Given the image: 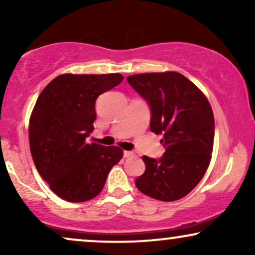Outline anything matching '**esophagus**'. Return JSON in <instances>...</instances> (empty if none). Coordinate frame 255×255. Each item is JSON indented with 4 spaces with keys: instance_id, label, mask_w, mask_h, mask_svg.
Instances as JSON below:
<instances>
[{
    "instance_id": "1",
    "label": "esophagus",
    "mask_w": 255,
    "mask_h": 255,
    "mask_svg": "<svg viewBox=\"0 0 255 255\" xmlns=\"http://www.w3.org/2000/svg\"><path fill=\"white\" fill-rule=\"evenodd\" d=\"M133 152H131V151H124V157L125 158H128V157H131V156H133Z\"/></svg>"
}]
</instances>
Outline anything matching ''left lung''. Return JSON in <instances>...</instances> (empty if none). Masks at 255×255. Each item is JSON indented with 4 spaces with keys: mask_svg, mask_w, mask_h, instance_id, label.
<instances>
[{
    "mask_svg": "<svg viewBox=\"0 0 255 255\" xmlns=\"http://www.w3.org/2000/svg\"><path fill=\"white\" fill-rule=\"evenodd\" d=\"M128 84L147 102L151 131L162 134L159 159L142 157L145 172L135 180L140 192L162 201L183 198L209 168L215 119L209 101L177 72L129 75Z\"/></svg>",
    "mask_w": 255,
    "mask_h": 255,
    "instance_id": "left-lung-1",
    "label": "left lung"
}]
</instances>
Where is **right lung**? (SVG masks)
Listing matches in <instances>:
<instances>
[{
	"mask_svg": "<svg viewBox=\"0 0 255 255\" xmlns=\"http://www.w3.org/2000/svg\"><path fill=\"white\" fill-rule=\"evenodd\" d=\"M121 74H62L40 92L30 119V150L51 191L71 203L97 197L122 158L118 146L87 144L95 104L121 83Z\"/></svg>",
	"mask_w": 255,
	"mask_h": 255,
	"instance_id": "right-lung-1",
	"label": "right lung"
}]
</instances>
